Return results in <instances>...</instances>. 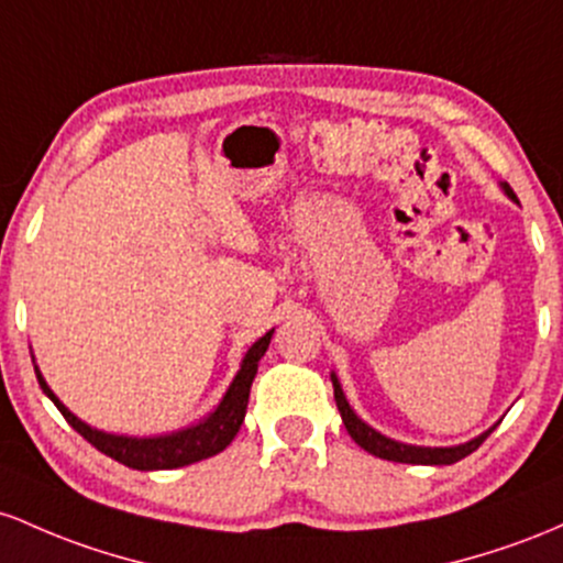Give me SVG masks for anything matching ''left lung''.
<instances>
[{"instance_id":"obj_1","label":"left lung","mask_w":563,"mask_h":563,"mask_svg":"<svg viewBox=\"0 0 563 563\" xmlns=\"http://www.w3.org/2000/svg\"><path fill=\"white\" fill-rule=\"evenodd\" d=\"M500 188L505 191V197L519 205V199H516L514 188H510L508 183H500ZM330 377H332V388H334V401H338L340 418H343L345 431L351 433V439L356 441L364 452L375 454V457H380V460H394V463H407V465H452V463H457V460L468 457L471 452H476L478 446L484 444L486 435L495 431V426H492V428H486L484 433H478L476 439L465 441V444H454V446L404 444V441L390 439V435H385L380 431H375L372 426H366V422L358 418L356 412H353L349 399H345L343 385H340L338 375L332 372Z\"/></svg>"}]
</instances>
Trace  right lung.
Here are the masks:
<instances>
[{
  "label": "right lung",
  "mask_w": 563,
  "mask_h": 563,
  "mask_svg": "<svg viewBox=\"0 0 563 563\" xmlns=\"http://www.w3.org/2000/svg\"><path fill=\"white\" fill-rule=\"evenodd\" d=\"M271 338H274V330H268L261 340L250 345V351L244 353L242 364H239V372L233 375L229 390L223 394L218 407L207 415L205 420L194 422V426L180 428V431L162 433V435H124V433H106L100 428L87 426L85 420H79L71 409L63 404L58 396L53 394L47 380L42 377L40 366L34 364L36 380H40L42 390L47 394V399L60 409L63 418L68 420V426L74 431L85 435L87 441L109 454L117 463L128 465V468L135 471H173L183 468V465L199 463V460L212 457V454L223 452L225 446L231 444L233 435L242 428L244 415H247L250 404V388L252 380L257 375V362L263 358V353L268 351Z\"/></svg>",
  "instance_id": "1"
}]
</instances>
